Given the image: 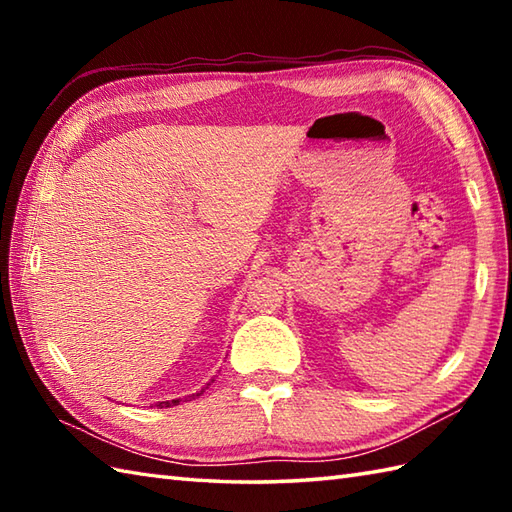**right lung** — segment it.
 I'll return each instance as SVG.
<instances>
[{
  "label": "right lung",
  "instance_id": "add662e5",
  "mask_svg": "<svg viewBox=\"0 0 512 512\" xmlns=\"http://www.w3.org/2000/svg\"><path fill=\"white\" fill-rule=\"evenodd\" d=\"M200 394H202V391H200ZM200 394H193V398L195 396H200ZM178 402H180V398H176V400H167V402H160V405H156V407H173V405H178Z\"/></svg>",
  "mask_w": 512,
  "mask_h": 512
}]
</instances>
